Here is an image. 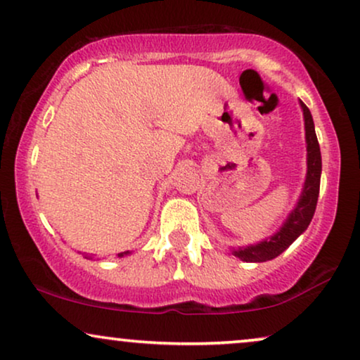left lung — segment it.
Masks as SVG:
<instances>
[{
	"instance_id": "1",
	"label": "left lung",
	"mask_w": 360,
	"mask_h": 360,
	"mask_svg": "<svg viewBox=\"0 0 360 360\" xmlns=\"http://www.w3.org/2000/svg\"><path fill=\"white\" fill-rule=\"evenodd\" d=\"M301 108L304 112V126H306V143H307V174L304 181V188L299 198L297 206H295L285 219L284 224L274 236L261 240L254 245H245V248L234 249L233 254L245 262H266L271 261L285 251L295 239L301 236L307 226L311 224L314 212H316L317 198H319L321 186V171L322 159L321 148L317 141L316 129H314L312 115L309 108L301 101Z\"/></svg>"
}]
</instances>
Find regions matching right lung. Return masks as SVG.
<instances>
[{"label": "right lung", "mask_w": 360, "mask_h": 360, "mask_svg": "<svg viewBox=\"0 0 360 360\" xmlns=\"http://www.w3.org/2000/svg\"><path fill=\"white\" fill-rule=\"evenodd\" d=\"M127 254H129V251H124V252H120V254H117V257H122V256H127ZM84 257H86V259H93V257H91V256H88V254H84Z\"/></svg>", "instance_id": "1"}]
</instances>
